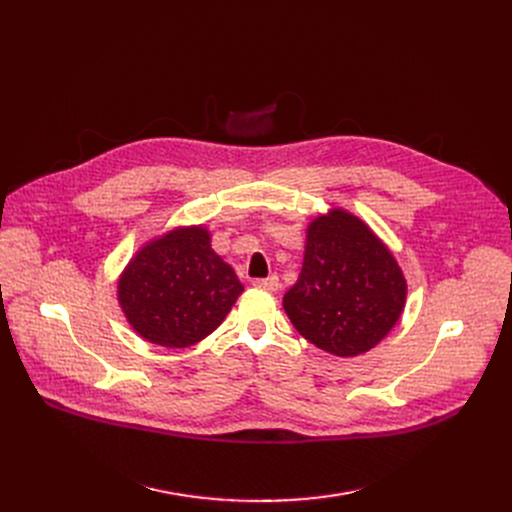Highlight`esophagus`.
<instances>
[{
	"label": "esophagus",
	"mask_w": 512,
	"mask_h": 512,
	"mask_svg": "<svg viewBox=\"0 0 512 512\" xmlns=\"http://www.w3.org/2000/svg\"><path fill=\"white\" fill-rule=\"evenodd\" d=\"M255 288L259 290H267V292H276L280 288V280L276 276H270V278H261V280H255L253 282Z\"/></svg>",
	"instance_id": "obj_1"
}]
</instances>
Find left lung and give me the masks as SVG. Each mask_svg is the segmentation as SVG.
Here are the masks:
<instances>
[{"label":"left lung","mask_w":512,"mask_h":512,"mask_svg":"<svg viewBox=\"0 0 512 512\" xmlns=\"http://www.w3.org/2000/svg\"><path fill=\"white\" fill-rule=\"evenodd\" d=\"M407 303L394 253L355 213L332 207L307 226L297 284L282 299L297 332L334 357L380 344Z\"/></svg>","instance_id":"obj_1"}]
</instances>
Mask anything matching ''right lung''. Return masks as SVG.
<instances>
[{
	"label": "right lung",
	"instance_id": "obj_1",
	"mask_svg": "<svg viewBox=\"0 0 512 512\" xmlns=\"http://www.w3.org/2000/svg\"><path fill=\"white\" fill-rule=\"evenodd\" d=\"M242 290L203 224L176 226L130 257L118 278V305L143 340L188 348L222 324Z\"/></svg>",
	"mask_w": 512,
	"mask_h": 512
}]
</instances>
